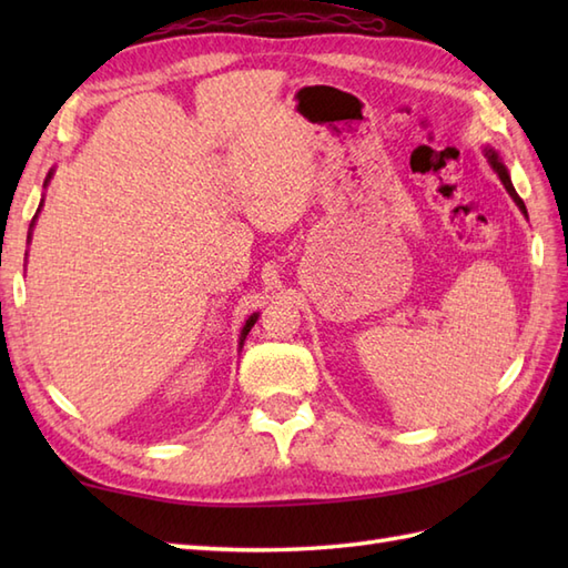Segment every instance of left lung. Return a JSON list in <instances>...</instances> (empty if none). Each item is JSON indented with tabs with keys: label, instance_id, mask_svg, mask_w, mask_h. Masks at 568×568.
<instances>
[{
	"label": "left lung",
	"instance_id": "obj_1",
	"mask_svg": "<svg viewBox=\"0 0 568 568\" xmlns=\"http://www.w3.org/2000/svg\"><path fill=\"white\" fill-rule=\"evenodd\" d=\"M486 155H488V161H490V165H493V171L498 173V178L503 180V185H505V190L510 192V197L517 202V207H520L525 214H527V207H525V202L520 200V195H517L515 192V187H513V183H510V175H508V171H505V165L500 163V159H498V153L496 151H486Z\"/></svg>",
	"mask_w": 568,
	"mask_h": 568
}]
</instances>
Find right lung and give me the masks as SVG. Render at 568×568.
Segmentation results:
<instances>
[{
	"instance_id": "obj_1",
	"label": "right lung",
	"mask_w": 568,
	"mask_h": 568,
	"mask_svg": "<svg viewBox=\"0 0 568 568\" xmlns=\"http://www.w3.org/2000/svg\"><path fill=\"white\" fill-rule=\"evenodd\" d=\"M48 178H51V175H48ZM253 322H256V315H253V317H248V322H246V327H244V332H241V342H244V336L248 334V329L253 327Z\"/></svg>"
}]
</instances>
